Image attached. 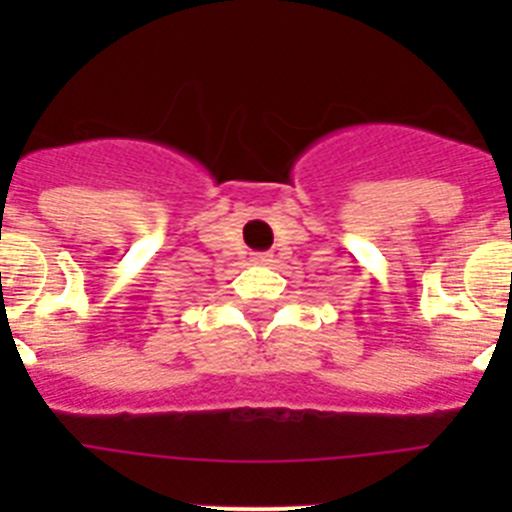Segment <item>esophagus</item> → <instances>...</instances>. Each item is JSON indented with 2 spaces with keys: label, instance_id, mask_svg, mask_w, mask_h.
Masks as SVG:
<instances>
[{
  "label": "esophagus",
  "instance_id": "1",
  "mask_svg": "<svg viewBox=\"0 0 512 512\" xmlns=\"http://www.w3.org/2000/svg\"><path fill=\"white\" fill-rule=\"evenodd\" d=\"M271 259H274L271 253H251L253 264H271Z\"/></svg>",
  "mask_w": 512,
  "mask_h": 512
}]
</instances>
